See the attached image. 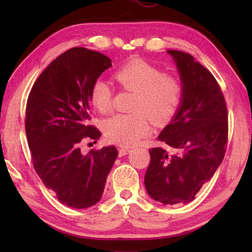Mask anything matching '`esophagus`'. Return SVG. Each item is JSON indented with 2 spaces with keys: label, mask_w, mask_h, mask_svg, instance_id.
Segmentation results:
<instances>
[{
  "label": "esophagus",
  "mask_w": 252,
  "mask_h": 252,
  "mask_svg": "<svg viewBox=\"0 0 252 252\" xmlns=\"http://www.w3.org/2000/svg\"><path fill=\"white\" fill-rule=\"evenodd\" d=\"M131 150L129 148H120L119 149V156L120 157H123V156H126V155H127V153H129Z\"/></svg>",
  "instance_id": "34e87169"
}]
</instances>
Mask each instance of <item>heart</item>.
Listing matches in <instances>:
<instances>
[{
	"label": "heart",
	"instance_id": "b5f03b06",
	"mask_svg": "<svg viewBox=\"0 0 252 252\" xmlns=\"http://www.w3.org/2000/svg\"><path fill=\"white\" fill-rule=\"evenodd\" d=\"M114 79L122 89L134 93L131 104L133 112L114 114L103 122L110 141L133 146L151 132L150 120L157 126L167 125L180 108L183 93L180 80L147 61L132 60L114 73ZM112 96L108 82L101 79L93 82L90 100L99 112L110 111Z\"/></svg>",
	"mask_w": 252,
	"mask_h": 252
}]
</instances>
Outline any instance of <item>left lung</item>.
Listing matches in <instances>:
<instances>
[{
	"instance_id": "obj_1",
	"label": "left lung",
	"mask_w": 252,
	"mask_h": 252,
	"mask_svg": "<svg viewBox=\"0 0 252 252\" xmlns=\"http://www.w3.org/2000/svg\"><path fill=\"white\" fill-rule=\"evenodd\" d=\"M182 82V101L158 139L172 149L152 148L144 176L149 195L163 204L189 203L223 160L228 110L215 76L192 55L168 50Z\"/></svg>"
}]
</instances>
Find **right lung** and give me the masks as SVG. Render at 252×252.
<instances>
[{"mask_svg": "<svg viewBox=\"0 0 252 252\" xmlns=\"http://www.w3.org/2000/svg\"><path fill=\"white\" fill-rule=\"evenodd\" d=\"M111 66L106 55L72 48L52 61L30 92L25 132L33 167L44 186L67 207L84 209L100 201L118 157L116 147L81 152L84 140L101 132L89 125L93 82Z\"/></svg>", "mask_w": 252, "mask_h": 252, "instance_id": "1", "label": "right lung"}]
</instances>
